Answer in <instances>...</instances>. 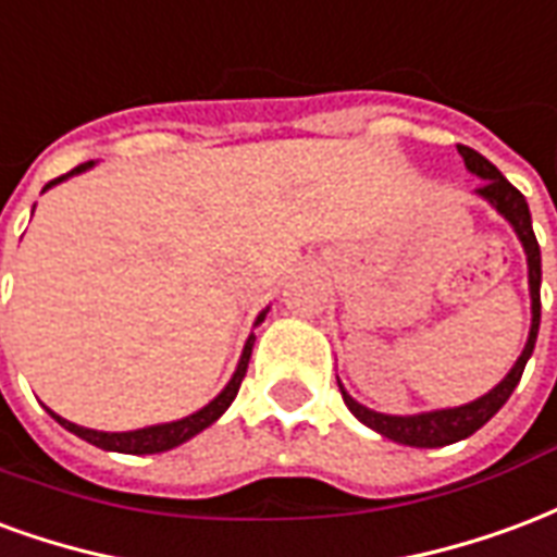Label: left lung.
<instances>
[{
	"label": "left lung",
	"instance_id": "left-lung-1",
	"mask_svg": "<svg viewBox=\"0 0 557 557\" xmlns=\"http://www.w3.org/2000/svg\"><path fill=\"white\" fill-rule=\"evenodd\" d=\"M460 157L466 160V169L481 177L484 184L474 189V195H481L484 201L495 207V213L510 222V228L517 231L519 243L525 249V261H529V294H531V329L529 341L519 352V359L513 362V368L507 371V376L498 385H493L486 395H481L472 404H462V407L450 409H430V412H416V416H385V412H376V409L362 407L356 397L347 395V388L341 385V395H344V404L350 409L352 416L362 421L364 428L376 430L380 436L392 442H400V445H412V448H442V445H454V442L469 440L474 430H481L490 421V418L505 407L507 397L513 395V388L522 380V371L529 364L531 352H534V341H537L540 329V246L537 237H534V228H531V213L525 195L519 193L517 186L507 181L505 174L495 169L493 162L481 157L478 150L466 148V145H457Z\"/></svg>",
	"mask_w": 557,
	"mask_h": 557
}]
</instances>
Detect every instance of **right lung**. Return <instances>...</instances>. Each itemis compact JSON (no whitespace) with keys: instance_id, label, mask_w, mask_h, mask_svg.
Here are the masks:
<instances>
[{"instance_id":"right-lung-1","label":"right lung","mask_w":557,"mask_h":557,"mask_svg":"<svg viewBox=\"0 0 557 557\" xmlns=\"http://www.w3.org/2000/svg\"><path fill=\"white\" fill-rule=\"evenodd\" d=\"M95 165V160L91 162H83V165H76L73 172L62 174V177H55V181H50V184L44 186V189H50V186L62 184V181H67V177H73V174H83L88 172ZM267 311L270 308H263L261 314L255 318V326H261L263 318H267ZM251 344H255V332L249 335V341H246V347H243V356H239L237 362V371L231 373L228 385L219 392L207 407H201L198 412H193V416L186 418H177V421H165V424H150V428H139V430H124V433H107V430H91V428H79V424H73V421H67V418L55 416L52 409H47L59 424H62L64 430H71L73 436H79V440L91 442V445H97V448L103 450H117V454H162V450H172L177 448V445H184L186 440H193V436H198L201 430H207L213 421H219L222 418V412L234 404V397H237L239 392V383H243V376H246V368H249V356H251Z\"/></svg>"}]
</instances>
